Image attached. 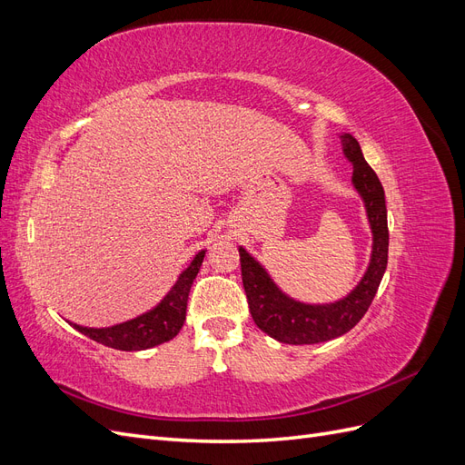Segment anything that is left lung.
Here are the masks:
<instances>
[{"mask_svg":"<svg viewBox=\"0 0 465 465\" xmlns=\"http://www.w3.org/2000/svg\"><path fill=\"white\" fill-rule=\"evenodd\" d=\"M340 137L345 159L353 164L351 182L364 203L372 232L369 267L355 289L347 292L343 299L326 304L294 301L277 287L265 267L246 248L238 246L250 314L262 331L281 343L312 345L335 340V337L353 330L359 320L367 314L386 272L388 213L384 188L369 163L364 161L357 139L351 134H341Z\"/></svg>","mask_w":465,"mask_h":465,"instance_id":"8db88e82","label":"left lung"}]
</instances>
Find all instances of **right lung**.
Instances as JSON below:
<instances>
[{
  "label": "right lung",
  "mask_w": 465,
  "mask_h": 465,
  "mask_svg": "<svg viewBox=\"0 0 465 465\" xmlns=\"http://www.w3.org/2000/svg\"><path fill=\"white\" fill-rule=\"evenodd\" d=\"M205 252L207 250H200L193 256L190 265L178 275L176 283L164 294L157 306H153L151 311L139 314L137 318L116 323V326L110 328H85L74 322L69 323L83 335L91 337L93 341L120 351H143L164 341H171L173 337L178 335L182 326H184L188 294L195 275L200 273Z\"/></svg>",
  "instance_id": "add662e5"
}]
</instances>
